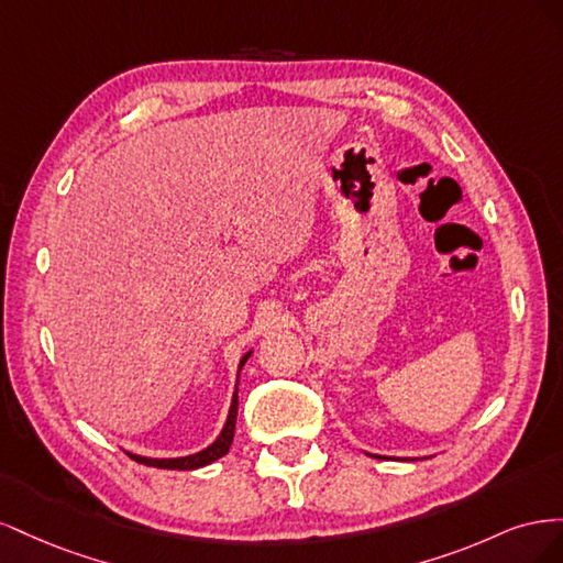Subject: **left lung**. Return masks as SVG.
Masks as SVG:
<instances>
[{"mask_svg": "<svg viewBox=\"0 0 563 563\" xmlns=\"http://www.w3.org/2000/svg\"><path fill=\"white\" fill-rule=\"evenodd\" d=\"M373 457H380V455H373Z\"/></svg>", "mask_w": 563, "mask_h": 563, "instance_id": "left-lung-1", "label": "left lung"}]
</instances>
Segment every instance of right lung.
<instances>
[{
	"instance_id": "obj_1",
	"label": "right lung",
	"mask_w": 563,
	"mask_h": 563,
	"mask_svg": "<svg viewBox=\"0 0 563 563\" xmlns=\"http://www.w3.org/2000/svg\"><path fill=\"white\" fill-rule=\"evenodd\" d=\"M249 356H251V350L242 356L240 371L246 364ZM236 383H240V376H236ZM236 406H240V397H236V387H234L230 413H228V420L223 424V432L218 434V439L213 441L211 446H207V449L199 451V453L185 455V457H145V455H135V453H129V455L135 460V463H143V465H150V467H159V470H197V467H203V465H211L213 460L223 457L230 451V446H232L234 424H236Z\"/></svg>"
}]
</instances>
